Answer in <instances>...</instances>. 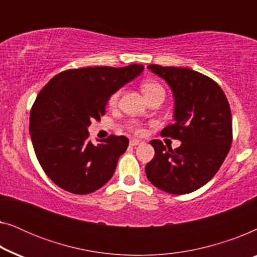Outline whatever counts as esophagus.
I'll return each instance as SVG.
<instances>
[{
    "label": "esophagus",
    "mask_w": 257,
    "mask_h": 257,
    "mask_svg": "<svg viewBox=\"0 0 257 257\" xmlns=\"http://www.w3.org/2000/svg\"><path fill=\"white\" fill-rule=\"evenodd\" d=\"M144 142L143 140H139V139H136V138H132L130 140V145L131 146H137V145H140V144H143Z\"/></svg>",
    "instance_id": "34e87169"
}]
</instances>
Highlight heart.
I'll list each match as a JSON object with an SVG mask.
<instances>
[{
	"instance_id": "b5f03b06",
	"label": "heart",
	"mask_w": 257,
	"mask_h": 257,
	"mask_svg": "<svg viewBox=\"0 0 257 257\" xmlns=\"http://www.w3.org/2000/svg\"><path fill=\"white\" fill-rule=\"evenodd\" d=\"M142 91H143V93L145 94L146 99H147V98L154 96V94H157V93L165 94L164 87L161 86L159 83L154 82V80H145V82H143ZM119 93H120L119 91H115V92L110 97V99H108V105H110V106H114V105L117 104L118 98H119ZM130 130H131V131H133V132H136V133H139L140 131H142L140 127H138L137 125H131V126H130Z\"/></svg>"
}]
</instances>
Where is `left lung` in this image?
Masks as SVG:
<instances>
[{"instance_id": "1", "label": "left lung", "mask_w": 257, "mask_h": 257, "mask_svg": "<svg viewBox=\"0 0 257 257\" xmlns=\"http://www.w3.org/2000/svg\"><path fill=\"white\" fill-rule=\"evenodd\" d=\"M164 78L174 96V121L161 136L178 139L177 149L151 140L154 158L146 165L147 179L161 191L187 194L206 185L226 159L233 142L229 103L219 84L187 68L149 65Z\"/></svg>"}]
</instances>
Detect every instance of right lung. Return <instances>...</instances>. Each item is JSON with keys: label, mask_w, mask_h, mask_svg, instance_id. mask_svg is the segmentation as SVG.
<instances>
[{"label": "right lung", "mask_w": 257, "mask_h": 257, "mask_svg": "<svg viewBox=\"0 0 257 257\" xmlns=\"http://www.w3.org/2000/svg\"><path fill=\"white\" fill-rule=\"evenodd\" d=\"M143 70L140 64L70 69L40 91L30 111L31 142L45 174L64 191L90 194L112 178L128 139L111 135L93 145L87 127L105 114L112 94Z\"/></svg>", "instance_id": "1"}]
</instances>
